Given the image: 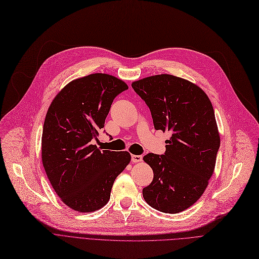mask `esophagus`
<instances>
[{
	"mask_svg": "<svg viewBox=\"0 0 259 259\" xmlns=\"http://www.w3.org/2000/svg\"><path fill=\"white\" fill-rule=\"evenodd\" d=\"M132 161L137 163V162H141L142 161V156L141 155H132Z\"/></svg>",
	"mask_w": 259,
	"mask_h": 259,
	"instance_id": "34e87169",
	"label": "esophagus"
}]
</instances>
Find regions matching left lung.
Instances as JSON below:
<instances>
[{
  "instance_id": "obj_1",
  "label": "left lung",
  "mask_w": 259,
  "mask_h": 259,
  "mask_svg": "<svg viewBox=\"0 0 259 259\" xmlns=\"http://www.w3.org/2000/svg\"><path fill=\"white\" fill-rule=\"evenodd\" d=\"M132 88L150 107L155 128L171 133L164 155L143 157L154 171L143 198L160 212L180 213L200 198L214 173L220 137L213 105L199 86L166 73Z\"/></svg>"
}]
</instances>
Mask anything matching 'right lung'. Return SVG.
Listing matches in <instances>:
<instances>
[{
	"label": "right lung",
	"mask_w": 259,
	"mask_h": 259,
	"mask_svg": "<svg viewBox=\"0 0 259 259\" xmlns=\"http://www.w3.org/2000/svg\"><path fill=\"white\" fill-rule=\"evenodd\" d=\"M127 89L114 76L92 73L65 85L48 107L42 162L55 192L72 210L90 213L104 206L131 161L128 152L100 151L93 144L115 97Z\"/></svg>",
	"instance_id": "obj_1"
}]
</instances>
